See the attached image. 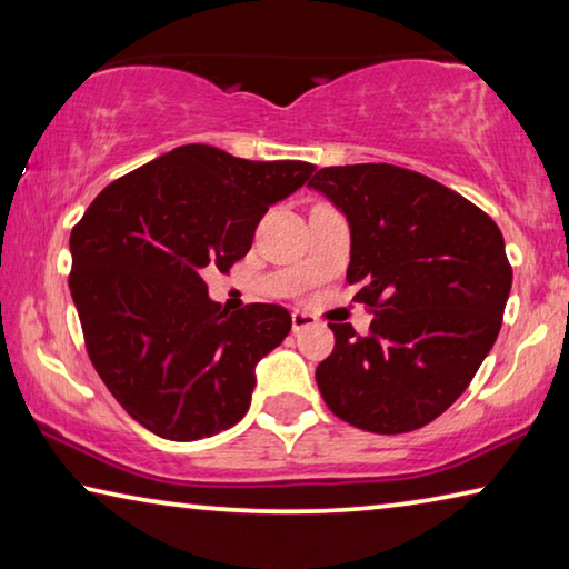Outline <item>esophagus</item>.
<instances>
[{"mask_svg": "<svg viewBox=\"0 0 569 569\" xmlns=\"http://www.w3.org/2000/svg\"><path fill=\"white\" fill-rule=\"evenodd\" d=\"M316 323V316L313 313H306V311H293L291 313V326L293 331H301L306 326H313Z\"/></svg>", "mask_w": 569, "mask_h": 569, "instance_id": "obj_1", "label": "esophagus"}]
</instances>
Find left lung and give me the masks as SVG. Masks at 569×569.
<instances>
[{
  "label": "left lung",
  "mask_w": 569,
  "mask_h": 569,
  "mask_svg": "<svg viewBox=\"0 0 569 569\" xmlns=\"http://www.w3.org/2000/svg\"><path fill=\"white\" fill-rule=\"evenodd\" d=\"M308 186L349 220L346 281L373 311L369 336L329 323L321 397L373 435L419 429L465 393L497 341L512 288L502 230L459 192L387 162L323 168Z\"/></svg>",
  "instance_id": "8db88e82"
}]
</instances>
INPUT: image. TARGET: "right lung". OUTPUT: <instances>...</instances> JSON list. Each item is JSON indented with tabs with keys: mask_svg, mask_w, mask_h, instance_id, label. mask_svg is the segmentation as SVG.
Here are the masks:
<instances>
[{
	"mask_svg": "<svg viewBox=\"0 0 569 569\" xmlns=\"http://www.w3.org/2000/svg\"><path fill=\"white\" fill-rule=\"evenodd\" d=\"M313 170L182 146L110 182L72 228L70 291L90 361L152 435L196 441L246 417L256 363L291 313L250 303L228 316L203 271L240 261L266 210Z\"/></svg>",
	"mask_w": 569,
	"mask_h": 569,
	"instance_id": "add662e5",
	"label": "right lung"
}]
</instances>
